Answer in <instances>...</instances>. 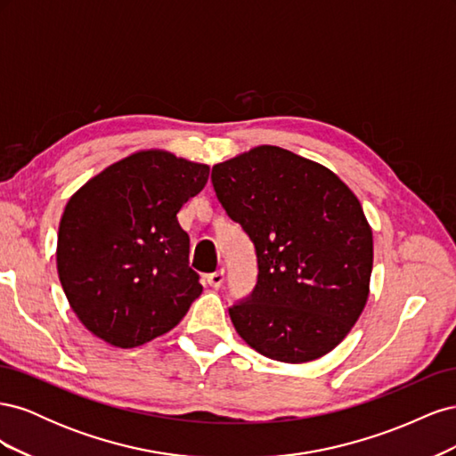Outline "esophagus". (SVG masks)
<instances>
[{
    "instance_id": "obj_1",
    "label": "esophagus",
    "mask_w": 456,
    "mask_h": 456,
    "mask_svg": "<svg viewBox=\"0 0 456 456\" xmlns=\"http://www.w3.org/2000/svg\"><path fill=\"white\" fill-rule=\"evenodd\" d=\"M207 283H209L213 289L223 287V283H224V270H216V272L207 275Z\"/></svg>"
}]
</instances>
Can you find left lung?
Here are the masks:
<instances>
[{
    "mask_svg": "<svg viewBox=\"0 0 456 456\" xmlns=\"http://www.w3.org/2000/svg\"><path fill=\"white\" fill-rule=\"evenodd\" d=\"M211 181L256 253L253 293L228 310L238 335L283 363L329 354L369 297L372 232L360 200L333 171L278 146L216 163Z\"/></svg>",
    "mask_w": 456,
    "mask_h": 456,
    "instance_id": "1",
    "label": "left lung"
}]
</instances>
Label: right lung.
I'll use <instances>...</instances> for the list:
<instances>
[{
	"label": "right lung",
	"mask_w": 456,
	"mask_h": 456,
	"mask_svg": "<svg viewBox=\"0 0 456 456\" xmlns=\"http://www.w3.org/2000/svg\"><path fill=\"white\" fill-rule=\"evenodd\" d=\"M207 178L203 163L146 150L110 165L66 203L59 280L94 337L118 348L141 346L178 325L201 295L176 213Z\"/></svg>",
	"instance_id": "add662e5"
}]
</instances>
